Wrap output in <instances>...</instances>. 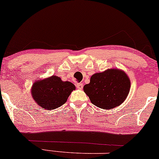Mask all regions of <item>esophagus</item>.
Wrapping results in <instances>:
<instances>
[{"mask_svg":"<svg viewBox=\"0 0 159 159\" xmlns=\"http://www.w3.org/2000/svg\"><path fill=\"white\" fill-rule=\"evenodd\" d=\"M75 86H76V87H77V89H82L84 87L83 84H81V83H77L75 84Z\"/></svg>","mask_w":159,"mask_h":159,"instance_id":"esophagus-1","label":"esophagus"}]
</instances>
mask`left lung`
I'll return each mask as SVG.
<instances>
[{
	"instance_id": "left-lung-1",
	"label": "left lung",
	"mask_w": 159,
	"mask_h": 159,
	"mask_svg": "<svg viewBox=\"0 0 159 159\" xmlns=\"http://www.w3.org/2000/svg\"><path fill=\"white\" fill-rule=\"evenodd\" d=\"M130 81L124 71L110 69L91 76L84 91L92 104L104 110L116 107L127 98Z\"/></svg>"
}]
</instances>
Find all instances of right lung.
Returning a JSON list of instances; mask_svg holds the SVG:
<instances>
[{
  "label": "right lung",
  "instance_id": "1",
  "mask_svg": "<svg viewBox=\"0 0 159 159\" xmlns=\"http://www.w3.org/2000/svg\"><path fill=\"white\" fill-rule=\"evenodd\" d=\"M75 89L71 82L62 81L58 76L52 75L34 83L31 93L35 102L49 110L62 106Z\"/></svg>",
  "mask_w": 159,
  "mask_h": 159
}]
</instances>
